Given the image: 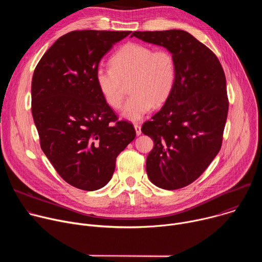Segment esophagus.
Listing matches in <instances>:
<instances>
[{
  "label": "esophagus",
  "mask_w": 262,
  "mask_h": 262,
  "mask_svg": "<svg viewBox=\"0 0 262 262\" xmlns=\"http://www.w3.org/2000/svg\"><path fill=\"white\" fill-rule=\"evenodd\" d=\"M134 127H135V130H136V135H137V136H140V135L142 134V132H141V126H140L139 124H135Z\"/></svg>",
  "instance_id": "esophagus-1"
}]
</instances>
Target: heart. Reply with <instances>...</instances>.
Listing matches in <instances>:
<instances>
[{"instance_id":"b5f03b06","label":"heart","mask_w":262,"mask_h":262,"mask_svg":"<svg viewBox=\"0 0 262 262\" xmlns=\"http://www.w3.org/2000/svg\"><path fill=\"white\" fill-rule=\"evenodd\" d=\"M130 81V97L122 108V117L140 120L151 106L158 107L169 98L176 81V63L165 50L155 51L144 45L127 43L111 58V66H98L95 82L104 101L119 108L124 85Z\"/></svg>"}]
</instances>
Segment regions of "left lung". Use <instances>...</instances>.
<instances>
[{"mask_svg": "<svg viewBox=\"0 0 262 262\" xmlns=\"http://www.w3.org/2000/svg\"><path fill=\"white\" fill-rule=\"evenodd\" d=\"M132 37L167 49L175 59L174 88L142 133L155 142L146 160L149 179L164 190L181 189L221 149L229 105L225 73L216 56L183 30L136 31Z\"/></svg>", "mask_w": 262, "mask_h": 262, "instance_id": "left-lung-1", "label": "left lung"}]
</instances>
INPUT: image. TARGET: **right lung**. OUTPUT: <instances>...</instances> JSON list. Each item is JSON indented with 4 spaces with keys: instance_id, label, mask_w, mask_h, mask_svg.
Segmentation results:
<instances>
[{
    "instance_id": "right-lung-1",
    "label": "right lung",
    "mask_w": 262,
    "mask_h": 262,
    "mask_svg": "<svg viewBox=\"0 0 262 262\" xmlns=\"http://www.w3.org/2000/svg\"><path fill=\"white\" fill-rule=\"evenodd\" d=\"M130 31H72L46 52L32 79V115L42 151L70 185L96 191L113 176L118 155L135 139L95 82L101 58Z\"/></svg>"
}]
</instances>
